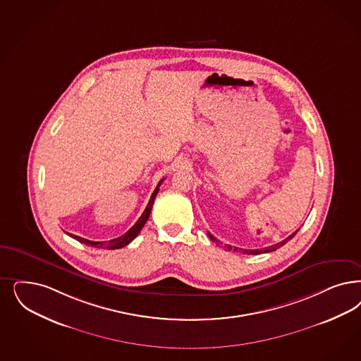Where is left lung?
<instances>
[{
  "instance_id": "obj_1",
  "label": "left lung",
  "mask_w": 361,
  "mask_h": 361,
  "mask_svg": "<svg viewBox=\"0 0 361 361\" xmlns=\"http://www.w3.org/2000/svg\"><path fill=\"white\" fill-rule=\"evenodd\" d=\"M298 231L296 232H293L290 236L286 237V240H283V241H280V243H277V244H274V245H272V247H268V248H264V249H241V248H237V247H232V245H226L225 244V248H226V250H236V252H241L243 255H260V253H267V252H274V250H276V249L280 248V247H283L284 244H286L290 238H293L295 237V235L298 233ZM208 236L211 237L212 241H216L217 243V245H219V240L216 238L214 236H212L211 233L208 232Z\"/></svg>"
}]
</instances>
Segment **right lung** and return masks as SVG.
I'll return each instance as SVG.
<instances>
[{
  "label": "right lung",
  "instance_id": "obj_1",
  "mask_svg": "<svg viewBox=\"0 0 361 361\" xmlns=\"http://www.w3.org/2000/svg\"><path fill=\"white\" fill-rule=\"evenodd\" d=\"M162 181H164V178L157 184L154 192L152 193L149 202H148L145 211L142 212L141 217L137 220L136 224L133 225L128 232H125L123 236L113 238V240H109V241H90V240H87V238H82V237L80 236H75V235H71V237H73L75 240L82 243V244H87V245H90V247H96V248L118 249L123 248L125 245H128L130 241H133V240L136 238L137 235L141 232L142 226L148 221L150 211H152V207H153V202H154V199H156V196H157V193H159V190H160V185H161Z\"/></svg>",
  "mask_w": 361,
  "mask_h": 361
}]
</instances>
